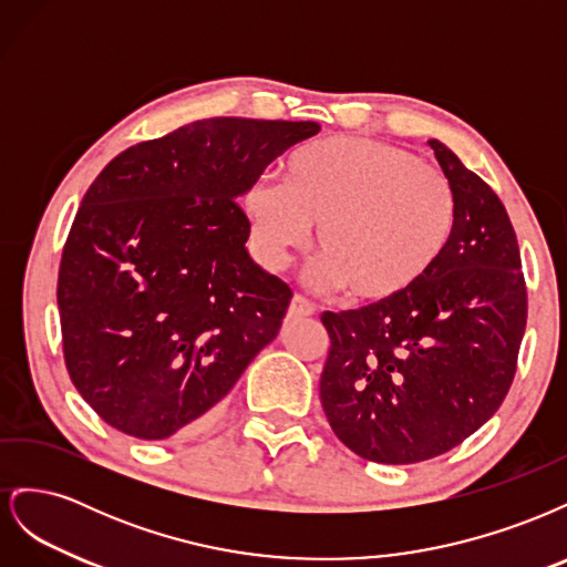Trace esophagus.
Here are the masks:
<instances>
[{
    "instance_id": "34e87169",
    "label": "esophagus",
    "mask_w": 567,
    "mask_h": 567,
    "mask_svg": "<svg viewBox=\"0 0 567 567\" xmlns=\"http://www.w3.org/2000/svg\"><path fill=\"white\" fill-rule=\"evenodd\" d=\"M317 312L315 302H310L302 296H296L293 300H290V307H288V317L290 319H305V317H312Z\"/></svg>"
}]
</instances>
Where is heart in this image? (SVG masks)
<instances>
[{"instance_id": "1", "label": "heart", "mask_w": 567, "mask_h": 567, "mask_svg": "<svg viewBox=\"0 0 567 567\" xmlns=\"http://www.w3.org/2000/svg\"><path fill=\"white\" fill-rule=\"evenodd\" d=\"M257 260L281 269L317 225L319 277L350 302L398 300L444 260L458 203L450 177L400 146L331 136L286 158L281 184L244 196Z\"/></svg>"}]
</instances>
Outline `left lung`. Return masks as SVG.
<instances>
[{
	"label": "left lung",
	"mask_w": 567,
	"mask_h": 567,
	"mask_svg": "<svg viewBox=\"0 0 567 567\" xmlns=\"http://www.w3.org/2000/svg\"><path fill=\"white\" fill-rule=\"evenodd\" d=\"M427 144L458 203L444 260L398 300L321 315L331 338L319 381L323 414L348 450L394 466L450 452L494 416L527 323L504 203L454 151Z\"/></svg>",
	"instance_id": "left-lung-1"
}]
</instances>
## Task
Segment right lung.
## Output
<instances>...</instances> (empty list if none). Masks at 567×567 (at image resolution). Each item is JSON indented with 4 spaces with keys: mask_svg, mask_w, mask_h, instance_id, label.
Wrapping results in <instances>:
<instances>
[{
    "mask_svg": "<svg viewBox=\"0 0 567 567\" xmlns=\"http://www.w3.org/2000/svg\"><path fill=\"white\" fill-rule=\"evenodd\" d=\"M317 123L210 117L115 156L59 267L71 381L115 431H192L277 338L293 298L252 262L236 198Z\"/></svg>",
    "mask_w": 567,
    "mask_h": 567,
    "instance_id": "obj_1",
    "label": "right lung"
}]
</instances>
